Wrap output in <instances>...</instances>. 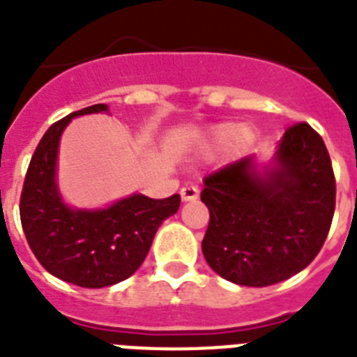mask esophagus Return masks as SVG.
Instances as JSON below:
<instances>
[{
    "label": "esophagus",
    "mask_w": 357,
    "mask_h": 357,
    "mask_svg": "<svg viewBox=\"0 0 357 357\" xmlns=\"http://www.w3.org/2000/svg\"><path fill=\"white\" fill-rule=\"evenodd\" d=\"M199 197V188L194 187V185H187V187L181 188V199L183 202H196Z\"/></svg>",
    "instance_id": "esophagus-1"
}]
</instances>
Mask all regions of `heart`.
I'll return each instance as SVG.
<instances>
[{"label": "heart", "mask_w": 357, "mask_h": 357, "mask_svg": "<svg viewBox=\"0 0 357 357\" xmlns=\"http://www.w3.org/2000/svg\"><path fill=\"white\" fill-rule=\"evenodd\" d=\"M236 132H238V127H236V125H232V123H221V125L212 128L211 139L215 145H221V143H227L229 139H232ZM241 139H248V134H241Z\"/></svg>", "instance_id": "1"}]
</instances>
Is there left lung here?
<instances>
[{
	"label": "left lung",
	"instance_id": "left-lung-1",
	"mask_svg": "<svg viewBox=\"0 0 357 357\" xmlns=\"http://www.w3.org/2000/svg\"><path fill=\"white\" fill-rule=\"evenodd\" d=\"M211 220L203 256L225 280L245 287L285 281L312 263L336 208V178L325 142L308 123L289 127L272 169L252 158L208 174L202 192Z\"/></svg>",
	"mask_w": 357,
	"mask_h": 357
}]
</instances>
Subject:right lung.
Returning a JSON list of instances; mask_svg holds the SVG:
<instances>
[{
	"mask_svg": "<svg viewBox=\"0 0 357 357\" xmlns=\"http://www.w3.org/2000/svg\"><path fill=\"white\" fill-rule=\"evenodd\" d=\"M107 112L92 105L50 125L36 146L20 197L21 227L45 271L85 289L127 280L145 261L155 230L179 208V194L165 199L134 194L103 211H72L56 187V155L63 128L76 116Z\"/></svg>",
	"mask_w": 357,
	"mask_h": 357,
	"instance_id": "1",
	"label": "right lung"
}]
</instances>
